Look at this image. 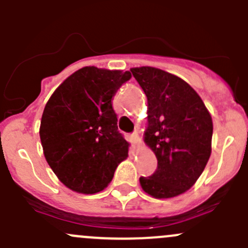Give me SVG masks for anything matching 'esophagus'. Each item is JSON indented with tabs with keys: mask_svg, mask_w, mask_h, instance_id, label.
Masks as SVG:
<instances>
[{
	"mask_svg": "<svg viewBox=\"0 0 248 248\" xmlns=\"http://www.w3.org/2000/svg\"><path fill=\"white\" fill-rule=\"evenodd\" d=\"M131 139H132V142H133L134 145H137V146H139L140 142H141V138L139 137L138 132H133V133L131 134Z\"/></svg>",
	"mask_w": 248,
	"mask_h": 248,
	"instance_id": "esophagus-1",
	"label": "esophagus"
}]
</instances>
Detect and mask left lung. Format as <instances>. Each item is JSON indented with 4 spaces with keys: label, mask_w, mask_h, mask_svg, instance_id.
Masks as SVG:
<instances>
[{
    "label": "left lung",
    "mask_w": 248,
    "mask_h": 248,
    "mask_svg": "<svg viewBox=\"0 0 248 248\" xmlns=\"http://www.w3.org/2000/svg\"><path fill=\"white\" fill-rule=\"evenodd\" d=\"M147 97L145 142L157 158L151 176L140 177L155 198H172L191 188L211 155L212 119L199 94L179 77L154 67L132 68Z\"/></svg>",
    "instance_id": "8db88e82"
}]
</instances>
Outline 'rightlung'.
Returning a JSON list of instances; mask_svg holds the SVG:
<instances>
[{
	"label": "right lung",
	"instance_id": "right-lung-1",
	"mask_svg": "<svg viewBox=\"0 0 248 248\" xmlns=\"http://www.w3.org/2000/svg\"><path fill=\"white\" fill-rule=\"evenodd\" d=\"M131 77L129 72L84 67L47 101L39 129L44 156L72 191L101 192L128 156V142L117 129L111 101Z\"/></svg>",
	"mask_w": 248,
	"mask_h": 248
}]
</instances>
